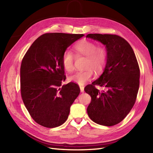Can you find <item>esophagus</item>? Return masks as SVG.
Returning a JSON list of instances; mask_svg holds the SVG:
<instances>
[{"label":"esophagus","mask_w":153,"mask_h":153,"mask_svg":"<svg viewBox=\"0 0 153 153\" xmlns=\"http://www.w3.org/2000/svg\"><path fill=\"white\" fill-rule=\"evenodd\" d=\"M79 88H80V91H81V92H83L84 91V87H83V85H79Z\"/></svg>","instance_id":"1"}]
</instances>
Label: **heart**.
I'll return each instance as SVG.
<instances>
[{"label": "heart", "instance_id": "obj_1", "mask_svg": "<svg viewBox=\"0 0 153 153\" xmlns=\"http://www.w3.org/2000/svg\"><path fill=\"white\" fill-rule=\"evenodd\" d=\"M74 50L77 56L85 57V68L87 69L76 71L70 75L68 79L71 82L83 85L91 78L93 70L100 71L105 68L107 61V53L105 48L97 46L96 43L87 40H82L76 43ZM62 64L64 69L68 72L74 70V56L70 52H66L63 54Z\"/></svg>", "mask_w": 153, "mask_h": 153}]
</instances>
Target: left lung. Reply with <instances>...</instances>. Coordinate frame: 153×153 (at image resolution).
<instances>
[{
    "label": "left lung",
    "mask_w": 153,
    "mask_h": 153,
    "mask_svg": "<svg viewBox=\"0 0 153 153\" xmlns=\"http://www.w3.org/2000/svg\"><path fill=\"white\" fill-rule=\"evenodd\" d=\"M86 37L101 42L107 51L102 74L84 89L91 97L87 114L98 124L114 126L126 118L137 99L140 77L137 58L131 45L119 35L91 33Z\"/></svg>",
    "instance_id": "8db88e82"
}]
</instances>
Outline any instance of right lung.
<instances>
[{"instance_id":"right-lung-1","label":"right lung","mask_w":153,"mask_h":153,"mask_svg":"<svg viewBox=\"0 0 153 153\" xmlns=\"http://www.w3.org/2000/svg\"><path fill=\"white\" fill-rule=\"evenodd\" d=\"M83 34L47 33L35 40L24 55L20 68L21 96L34 121L53 128L66 121L70 106L80 93L66 79L62 64L66 48Z\"/></svg>"}]
</instances>
